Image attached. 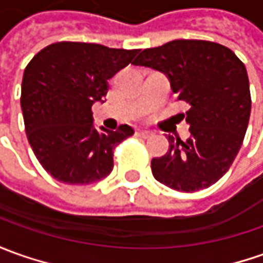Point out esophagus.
<instances>
[{
  "instance_id": "esophagus-1",
  "label": "esophagus",
  "mask_w": 263,
  "mask_h": 263,
  "mask_svg": "<svg viewBox=\"0 0 263 263\" xmlns=\"http://www.w3.org/2000/svg\"><path fill=\"white\" fill-rule=\"evenodd\" d=\"M139 137H142V138H149V137H153V132L151 131H138Z\"/></svg>"
}]
</instances>
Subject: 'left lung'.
<instances>
[{
    "label": "left lung",
    "instance_id": "obj_1",
    "mask_svg": "<svg viewBox=\"0 0 263 263\" xmlns=\"http://www.w3.org/2000/svg\"><path fill=\"white\" fill-rule=\"evenodd\" d=\"M132 64L162 71L177 101L189 105L180 117L192 137H167V154L151 161L155 180L184 193L210 187L230 168L248 129L252 101L245 64L230 49L206 40L145 49Z\"/></svg>",
    "mask_w": 263,
    "mask_h": 263
}]
</instances>
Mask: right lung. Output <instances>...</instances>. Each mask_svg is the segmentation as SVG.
<instances>
[{
  "mask_svg": "<svg viewBox=\"0 0 263 263\" xmlns=\"http://www.w3.org/2000/svg\"><path fill=\"white\" fill-rule=\"evenodd\" d=\"M138 51L60 42L40 50L27 64L21 85L27 138L43 168L57 181L90 184L110 174L114 148L134 129L129 125L96 129L92 105L103 102L108 80Z\"/></svg>",
  "mask_w": 263,
  "mask_h": 263,
  "instance_id": "obj_1",
  "label": "right lung"
}]
</instances>
